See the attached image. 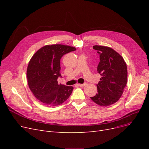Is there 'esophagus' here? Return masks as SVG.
<instances>
[{
  "label": "esophagus",
  "mask_w": 149,
  "mask_h": 149,
  "mask_svg": "<svg viewBox=\"0 0 149 149\" xmlns=\"http://www.w3.org/2000/svg\"><path fill=\"white\" fill-rule=\"evenodd\" d=\"M86 84V83H83V84H78L77 85L78 86H80V87H83V86H84Z\"/></svg>",
  "instance_id": "obj_1"
}]
</instances>
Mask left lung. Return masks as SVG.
Here are the masks:
<instances>
[{
    "label": "left lung",
    "instance_id": "1",
    "mask_svg": "<svg viewBox=\"0 0 149 149\" xmlns=\"http://www.w3.org/2000/svg\"><path fill=\"white\" fill-rule=\"evenodd\" d=\"M93 49L100 55L97 71L101 78L97 84L98 93L90 98L100 106H110L119 100L126 86V63L118 52L109 47L95 45Z\"/></svg>",
    "mask_w": 149,
    "mask_h": 149
}]
</instances>
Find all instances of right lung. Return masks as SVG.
<instances>
[{
	"instance_id": "obj_1",
	"label": "right lung",
	"mask_w": 149,
	"mask_h": 149,
	"mask_svg": "<svg viewBox=\"0 0 149 149\" xmlns=\"http://www.w3.org/2000/svg\"><path fill=\"white\" fill-rule=\"evenodd\" d=\"M74 47L63 45H46L31 58L27 68L29 88L34 97L45 105L58 106L69 97L74 88L58 84L60 59L65 54L74 51Z\"/></svg>"
}]
</instances>
